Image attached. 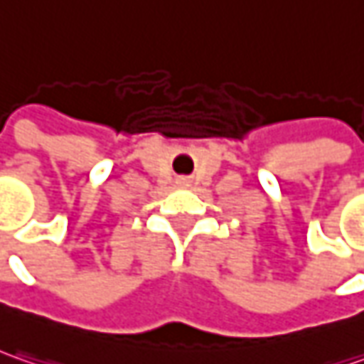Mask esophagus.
Segmentation results:
<instances>
[{"instance_id": "34e87169", "label": "esophagus", "mask_w": 364, "mask_h": 364, "mask_svg": "<svg viewBox=\"0 0 364 364\" xmlns=\"http://www.w3.org/2000/svg\"><path fill=\"white\" fill-rule=\"evenodd\" d=\"M179 185H181V187H187V185H189V179H187V177H181V179H179Z\"/></svg>"}]
</instances>
